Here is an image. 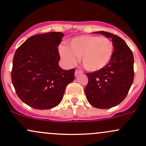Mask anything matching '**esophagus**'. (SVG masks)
Wrapping results in <instances>:
<instances>
[{"instance_id":"esophagus-1","label":"esophagus","mask_w":146,"mask_h":146,"mask_svg":"<svg viewBox=\"0 0 146 146\" xmlns=\"http://www.w3.org/2000/svg\"><path fill=\"white\" fill-rule=\"evenodd\" d=\"M81 74V71H79V70H76V71H75L74 75H75V76H77L78 75Z\"/></svg>"}]
</instances>
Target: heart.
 Returning a JSON list of instances; mask_svg holds the SVG:
<instances>
[{
    "label": "heart",
    "instance_id": "heart-1",
    "mask_svg": "<svg viewBox=\"0 0 146 146\" xmlns=\"http://www.w3.org/2000/svg\"><path fill=\"white\" fill-rule=\"evenodd\" d=\"M60 55L68 67L76 63L77 57L86 70L97 72L102 70L110 62L113 46L108 37L97 35H81L69 41V47L61 46Z\"/></svg>",
    "mask_w": 146,
    "mask_h": 146
}]
</instances>
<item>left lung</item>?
<instances>
[{
    "label": "left lung",
    "mask_w": 146,
    "mask_h": 146,
    "mask_svg": "<svg viewBox=\"0 0 146 146\" xmlns=\"http://www.w3.org/2000/svg\"><path fill=\"white\" fill-rule=\"evenodd\" d=\"M112 41L113 53L110 62L102 70L86 74L88 83L85 88L87 100L92 106L106 109L120 104L126 98L134 80V56L121 37L104 32Z\"/></svg>",
    "instance_id": "obj_1"
}]
</instances>
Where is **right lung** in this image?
I'll return each instance as SVG.
<instances>
[{
	"label": "right lung",
	"instance_id": "1",
	"mask_svg": "<svg viewBox=\"0 0 146 146\" xmlns=\"http://www.w3.org/2000/svg\"><path fill=\"white\" fill-rule=\"evenodd\" d=\"M63 36L60 32L31 36L15 52L12 84L20 100L31 107L44 110L58 106L74 79V69L59 66L58 46Z\"/></svg>",
	"mask_w": 146,
	"mask_h": 146
}]
</instances>
